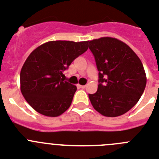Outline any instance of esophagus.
<instances>
[{
	"label": "esophagus",
	"instance_id": "esophagus-1",
	"mask_svg": "<svg viewBox=\"0 0 159 159\" xmlns=\"http://www.w3.org/2000/svg\"><path fill=\"white\" fill-rule=\"evenodd\" d=\"M78 87L82 88V89H84V88H86V86H82V85H78Z\"/></svg>",
	"mask_w": 159,
	"mask_h": 159
}]
</instances>
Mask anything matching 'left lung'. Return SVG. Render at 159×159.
I'll return each instance as SVG.
<instances>
[{
  "label": "left lung",
  "instance_id": "obj_1",
  "mask_svg": "<svg viewBox=\"0 0 159 159\" xmlns=\"http://www.w3.org/2000/svg\"><path fill=\"white\" fill-rule=\"evenodd\" d=\"M98 70V90L89 94L92 106L107 117L129 111L138 102L146 86L141 60L125 43L111 37L88 41Z\"/></svg>",
  "mask_w": 159,
  "mask_h": 159
}]
</instances>
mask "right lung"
I'll return each instance as SVG.
<instances>
[{
	"label": "right lung",
	"instance_id": "1",
	"mask_svg": "<svg viewBox=\"0 0 159 159\" xmlns=\"http://www.w3.org/2000/svg\"><path fill=\"white\" fill-rule=\"evenodd\" d=\"M88 41H49L34 49L20 73V88L37 112L57 117L67 111L77 87L64 80L63 72L88 49Z\"/></svg>",
	"mask_w": 159,
	"mask_h": 159
}]
</instances>
